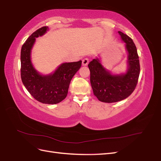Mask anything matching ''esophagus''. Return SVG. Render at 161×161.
<instances>
[{
	"label": "esophagus",
	"instance_id": "esophagus-1",
	"mask_svg": "<svg viewBox=\"0 0 161 161\" xmlns=\"http://www.w3.org/2000/svg\"><path fill=\"white\" fill-rule=\"evenodd\" d=\"M82 66H86L88 65V64H89V59H88V58H85L84 60H82Z\"/></svg>",
	"mask_w": 161,
	"mask_h": 161
}]
</instances>
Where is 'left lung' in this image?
<instances>
[{
    "instance_id": "1",
    "label": "left lung",
    "mask_w": 161,
    "mask_h": 161,
    "mask_svg": "<svg viewBox=\"0 0 161 161\" xmlns=\"http://www.w3.org/2000/svg\"><path fill=\"white\" fill-rule=\"evenodd\" d=\"M125 43L128 52L127 69L125 72L115 74L102 64L99 55L90 62V81L94 95L104 103H115L124 100L134 91L140 75V62L137 50L131 39L118 31Z\"/></svg>"
}]
</instances>
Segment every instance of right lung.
Instances as JSON below:
<instances>
[{
  "label": "right lung",
  "instance_id": "add662e5",
  "mask_svg": "<svg viewBox=\"0 0 161 161\" xmlns=\"http://www.w3.org/2000/svg\"><path fill=\"white\" fill-rule=\"evenodd\" d=\"M49 30L48 27L39 29L29 37L21 51V76L24 86L37 101L45 104H57L68 94L72 77L81 67L82 61L64 62L47 75L36 70L31 62V50L36 38Z\"/></svg>",
  "mask_w": 161,
  "mask_h": 161
}]
</instances>
